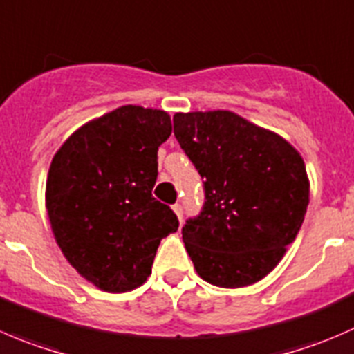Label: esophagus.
I'll return each mask as SVG.
<instances>
[{
    "label": "esophagus",
    "mask_w": 354,
    "mask_h": 354,
    "mask_svg": "<svg viewBox=\"0 0 354 354\" xmlns=\"http://www.w3.org/2000/svg\"><path fill=\"white\" fill-rule=\"evenodd\" d=\"M174 212H176L178 222L182 223V206H180V205H174Z\"/></svg>",
    "instance_id": "34e87169"
}]
</instances>
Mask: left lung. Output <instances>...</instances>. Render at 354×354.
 <instances>
[{"label":"left lung","mask_w":354,"mask_h":354,"mask_svg":"<svg viewBox=\"0 0 354 354\" xmlns=\"http://www.w3.org/2000/svg\"><path fill=\"white\" fill-rule=\"evenodd\" d=\"M174 134L205 178V205L182 241L203 281L244 288L270 274L310 203L306 167L275 132L227 110L174 115Z\"/></svg>","instance_id":"obj_1"}]
</instances>
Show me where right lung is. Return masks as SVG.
I'll return each mask as SVG.
<instances>
[{"label": "right lung", "mask_w": 354, "mask_h": 354, "mask_svg": "<svg viewBox=\"0 0 354 354\" xmlns=\"http://www.w3.org/2000/svg\"><path fill=\"white\" fill-rule=\"evenodd\" d=\"M170 115L120 106L77 129L53 156L46 209L57 244L86 281L106 292L139 288L160 241L178 229L151 191Z\"/></svg>", "instance_id": "obj_1"}]
</instances>
